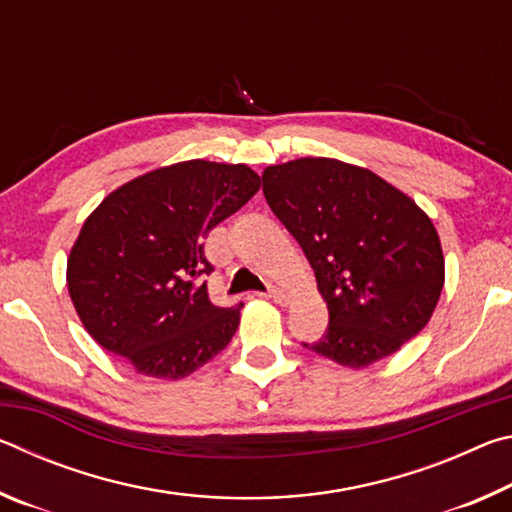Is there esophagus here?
<instances>
[{
	"label": "esophagus",
	"instance_id": "34e87169",
	"mask_svg": "<svg viewBox=\"0 0 512 512\" xmlns=\"http://www.w3.org/2000/svg\"><path fill=\"white\" fill-rule=\"evenodd\" d=\"M266 298H271L273 302H277V305H287V302H289L287 293H284L282 289H277V287L268 289V291H266Z\"/></svg>",
	"mask_w": 512,
	"mask_h": 512
}]
</instances>
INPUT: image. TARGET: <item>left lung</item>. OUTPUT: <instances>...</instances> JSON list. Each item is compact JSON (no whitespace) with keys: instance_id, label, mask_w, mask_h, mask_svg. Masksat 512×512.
Wrapping results in <instances>:
<instances>
[{"instance_id":"1","label":"left lung","mask_w":512,"mask_h":512,"mask_svg":"<svg viewBox=\"0 0 512 512\" xmlns=\"http://www.w3.org/2000/svg\"><path fill=\"white\" fill-rule=\"evenodd\" d=\"M264 196L307 255L329 325L302 343L361 370L429 323L445 257L427 214L377 173L332 158H300L262 173Z\"/></svg>"}]
</instances>
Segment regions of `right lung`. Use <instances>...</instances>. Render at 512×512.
<instances>
[{
  "instance_id": "1",
  "label": "right lung",
  "mask_w": 512,
  "mask_h": 512,
  "mask_svg": "<svg viewBox=\"0 0 512 512\" xmlns=\"http://www.w3.org/2000/svg\"><path fill=\"white\" fill-rule=\"evenodd\" d=\"M246 164L187 160L144 173L103 198L67 259V289L101 348L146 377L183 379L216 357L239 327L201 275L203 241L257 194Z\"/></svg>"
}]
</instances>
